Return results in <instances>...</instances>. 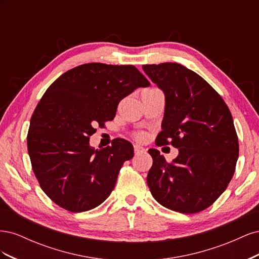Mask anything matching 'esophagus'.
<instances>
[{"label":"esophagus","mask_w":259,"mask_h":259,"mask_svg":"<svg viewBox=\"0 0 259 259\" xmlns=\"http://www.w3.org/2000/svg\"><path fill=\"white\" fill-rule=\"evenodd\" d=\"M146 150H145V148H143V147H140V146H134V152H135V154H140V153H143V152H145Z\"/></svg>","instance_id":"1"}]
</instances>
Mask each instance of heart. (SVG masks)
<instances>
[{
	"instance_id": "b5f03b06",
	"label": "heart",
	"mask_w": 259,
	"mask_h": 259,
	"mask_svg": "<svg viewBox=\"0 0 259 259\" xmlns=\"http://www.w3.org/2000/svg\"><path fill=\"white\" fill-rule=\"evenodd\" d=\"M135 138L139 140V142H144V140L147 138V135L145 133H137V134H135Z\"/></svg>"
}]
</instances>
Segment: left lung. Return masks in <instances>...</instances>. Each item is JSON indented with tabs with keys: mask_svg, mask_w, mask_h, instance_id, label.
Here are the masks:
<instances>
[{
	"mask_svg": "<svg viewBox=\"0 0 259 259\" xmlns=\"http://www.w3.org/2000/svg\"><path fill=\"white\" fill-rule=\"evenodd\" d=\"M143 70L165 95L155 144H170L179 151L168 163L159 150L149 149V189L164 207L199 213L219 198L236 170L239 142L231 112L203 77L183 65H144Z\"/></svg>",
	"mask_w": 259,
	"mask_h": 259,
	"instance_id": "obj_1",
	"label": "left lung"
}]
</instances>
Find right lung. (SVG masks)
Wrapping results in <instances>:
<instances>
[{
    "label": "right lung",
    "mask_w": 259,
    "mask_h": 259,
    "mask_svg": "<svg viewBox=\"0 0 259 259\" xmlns=\"http://www.w3.org/2000/svg\"><path fill=\"white\" fill-rule=\"evenodd\" d=\"M149 85L134 66L92 62L69 70L46 90L31 116L27 144L33 173L54 203L80 213L109 197L134 148L117 138L95 150L90 136L113 120L124 97Z\"/></svg>",
    "instance_id": "right-lung-1"
}]
</instances>
